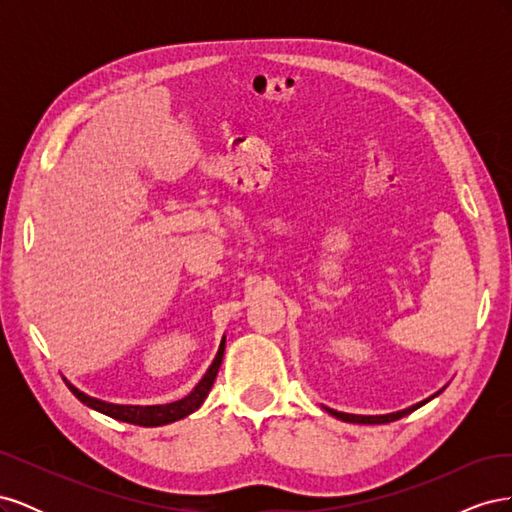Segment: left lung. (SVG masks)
<instances>
[{
	"mask_svg": "<svg viewBox=\"0 0 512 512\" xmlns=\"http://www.w3.org/2000/svg\"><path fill=\"white\" fill-rule=\"evenodd\" d=\"M440 393H442V391L433 393L431 397H427V399H423V401H418V404H414V406H410V408L397 410V412H391V414H348V412H337V410H333V408H324V410H327L331 416L339 418V421H346V423H359V425H382V423H391V421H397V418L406 416V414H410L412 410H416V408L425 406L429 399L438 397Z\"/></svg>",
	"mask_w": 512,
	"mask_h": 512,
	"instance_id": "obj_1",
	"label": "left lung"
}]
</instances>
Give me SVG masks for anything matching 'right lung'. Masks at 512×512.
<instances>
[{
    "instance_id": "1",
    "label": "right lung",
    "mask_w": 512,
    "mask_h": 512,
    "mask_svg": "<svg viewBox=\"0 0 512 512\" xmlns=\"http://www.w3.org/2000/svg\"><path fill=\"white\" fill-rule=\"evenodd\" d=\"M224 348H226V337H222L220 342V348H218V354H215L213 363L209 365L207 374L200 378V382L194 386V389L185 395L183 399H177V401H170V404H160V406H121V404H108V401H102L98 397H91L83 391L76 389V386L72 382H68L66 378V384L68 389L74 393V397L83 401V404L91 410H98L106 416L111 418H117V421H123V423H130V425H141V427H160V425H168V423H175V421H181V418H185L188 414L196 412L200 406H203L205 397L209 395L211 386L215 382V376H218V369L222 365V359H224Z\"/></svg>"
}]
</instances>
